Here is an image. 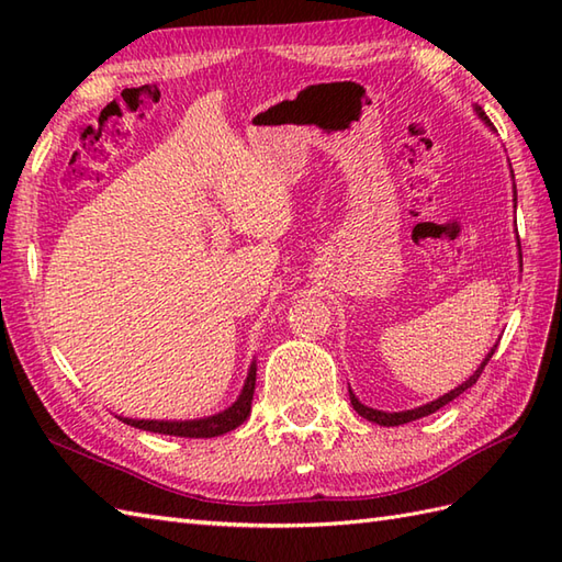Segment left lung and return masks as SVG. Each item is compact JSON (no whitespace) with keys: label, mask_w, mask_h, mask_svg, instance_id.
<instances>
[{"label":"left lung","mask_w":562,"mask_h":562,"mask_svg":"<svg viewBox=\"0 0 562 562\" xmlns=\"http://www.w3.org/2000/svg\"><path fill=\"white\" fill-rule=\"evenodd\" d=\"M473 111H475V115L481 117V121L491 127V121H487V115H485V111L481 109L479 103L473 105ZM512 169V166H509ZM512 178H515V173H512ZM515 207H517V188H515ZM519 266H521V254H519ZM495 350H497V342L493 345L491 348V352L485 355V360L481 362V367L475 369V372L463 381V384H459L457 389H451L449 393H445V396H439V398H435V401H429V403H425V405H417V408H411V411H398V413H386V411H376V408H369V405H364L360 398L355 396V393L350 391V403H352V408L360 413L362 417H367L369 423H376V425H384V427H396V425H405V423H413V420H417V417H425V415H429V413H435V411H439V408H445V405L449 403V401H453L457 396H461V393L465 391V389H471L475 381H479V376H481V372H483V367L491 362V357L495 355Z\"/></svg>","instance_id":"8db88e82"}]
</instances>
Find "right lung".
<instances>
[{"instance_id":"1","label":"right lung","mask_w":562,"mask_h":562,"mask_svg":"<svg viewBox=\"0 0 562 562\" xmlns=\"http://www.w3.org/2000/svg\"><path fill=\"white\" fill-rule=\"evenodd\" d=\"M256 360L250 362L248 374L244 381V389L238 398L214 415L195 417V420H135V417L117 415V420L133 425L137 429H147V432L157 435H171V437H190V439H205V437H220L224 432H232L250 415V401H254L256 391Z\"/></svg>"}]
</instances>
